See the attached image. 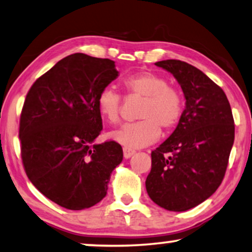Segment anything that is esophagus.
Wrapping results in <instances>:
<instances>
[{"instance_id": "34e87169", "label": "esophagus", "mask_w": 252, "mask_h": 252, "mask_svg": "<svg viewBox=\"0 0 252 252\" xmlns=\"http://www.w3.org/2000/svg\"><path fill=\"white\" fill-rule=\"evenodd\" d=\"M136 151L132 150V149H129V147H123V156L126 159H129L130 157L133 156L135 154Z\"/></svg>"}]
</instances>
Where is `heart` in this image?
I'll use <instances>...</instances> for the list:
<instances>
[{"label":"heart","instance_id":"obj_1","mask_svg":"<svg viewBox=\"0 0 252 252\" xmlns=\"http://www.w3.org/2000/svg\"><path fill=\"white\" fill-rule=\"evenodd\" d=\"M123 86L129 96L143 99L138 112L140 121L114 131L112 138L115 142L130 149L143 147L159 138L160 128L169 131L179 124L184 110L183 94L179 89L170 86L165 77L152 71L137 72L126 77ZM96 105L107 122H120L122 96L113 87H103Z\"/></svg>","mask_w":252,"mask_h":252}]
</instances>
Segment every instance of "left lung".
<instances>
[{
	"instance_id": "obj_1",
	"label": "left lung",
	"mask_w": 252,
	"mask_h": 252,
	"mask_svg": "<svg viewBox=\"0 0 252 252\" xmlns=\"http://www.w3.org/2000/svg\"><path fill=\"white\" fill-rule=\"evenodd\" d=\"M156 65L179 82L186 109L169 138L151 153L146 190L159 206L182 212L206 200L222 182L235 126L223 90L203 71L180 60Z\"/></svg>"
}]
</instances>
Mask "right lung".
Here are the masks:
<instances>
[{
	"instance_id": "right-lung-1",
	"label": "right lung",
	"mask_w": 252,
	"mask_h": 252,
	"mask_svg": "<svg viewBox=\"0 0 252 252\" xmlns=\"http://www.w3.org/2000/svg\"><path fill=\"white\" fill-rule=\"evenodd\" d=\"M117 76L112 60L76 53L39 77L26 94L19 121L23 166L33 186L64 209L99 203L123 159L119 143L93 144L102 130L96 99Z\"/></svg>"
}]
</instances>
